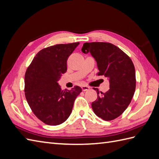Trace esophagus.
Wrapping results in <instances>:
<instances>
[{
    "mask_svg": "<svg viewBox=\"0 0 159 159\" xmlns=\"http://www.w3.org/2000/svg\"><path fill=\"white\" fill-rule=\"evenodd\" d=\"M81 88H82V89L83 91H87V90H89L90 87H88V86H86V85H83L81 87Z\"/></svg>",
    "mask_w": 159,
    "mask_h": 159,
    "instance_id": "1",
    "label": "esophagus"
}]
</instances>
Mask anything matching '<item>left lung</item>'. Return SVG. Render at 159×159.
Returning a JSON list of instances; mask_svg holds the SVG:
<instances>
[{"instance_id":"obj_1","label":"left lung","mask_w":159,"mask_h":159,"mask_svg":"<svg viewBox=\"0 0 159 159\" xmlns=\"http://www.w3.org/2000/svg\"><path fill=\"white\" fill-rule=\"evenodd\" d=\"M84 53L90 52L97 61L98 76L109 79L110 89L101 94L93 88L98 98L92 102L94 113L104 120L119 117L127 109L134 95L136 86L135 67L131 58L119 47L110 43H85Z\"/></svg>"}]
</instances>
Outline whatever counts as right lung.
Wrapping results in <instances>:
<instances>
[{
    "mask_svg": "<svg viewBox=\"0 0 159 159\" xmlns=\"http://www.w3.org/2000/svg\"><path fill=\"white\" fill-rule=\"evenodd\" d=\"M79 43L59 44L40 50L25 74V96L32 112L48 125L67 120L75 99L82 91L79 86L62 90L58 84L67 70V60Z\"/></svg>",
    "mask_w": 159,
    "mask_h": 159,
    "instance_id": "1",
    "label": "right lung"
}]
</instances>
